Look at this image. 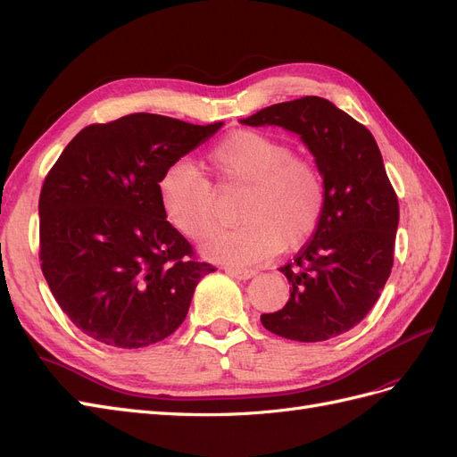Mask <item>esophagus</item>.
Masks as SVG:
<instances>
[{
    "instance_id": "esophagus-1",
    "label": "esophagus",
    "mask_w": 457,
    "mask_h": 457,
    "mask_svg": "<svg viewBox=\"0 0 457 457\" xmlns=\"http://www.w3.org/2000/svg\"><path fill=\"white\" fill-rule=\"evenodd\" d=\"M225 272L232 276V278H238V280H250L257 274V270L253 269H234V267H227Z\"/></svg>"
}]
</instances>
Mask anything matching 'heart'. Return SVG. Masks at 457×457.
I'll return each instance as SVG.
<instances>
[{
    "label": "heart",
    "instance_id": "b5f03b06",
    "mask_svg": "<svg viewBox=\"0 0 457 457\" xmlns=\"http://www.w3.org/2000/svg\"><path fill=\"white\" fill-rule=\"evenodd\" d=\"M207 165L227 185H245L240 207L244 225L219 232L204 253L219 262L245 267L305 244L320 223L326 185L320 170L294 154L287 143L267 133L242 129L217 143ZM170 223L187 238L202 242L217 227L215 195L210 181L188 163H175L158 183Z\"/></svg>",
    "mask_w": 457,
    "mask_h": 457
}]
</instances>
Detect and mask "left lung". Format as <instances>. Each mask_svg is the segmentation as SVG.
Returning a JSON list of instances; mask_svg holds the SVG:
<instances>
[{
	"label": "left lung",
	"mask_w": 457,
	"mask_h": 457,
	"mask_svg": "<svg viewBox=\"0 0 457 457\" xmlns=\"http://www.w3.org/2000/svg\"><path fill=\"white\" fill-rule=\"evenodd\" d=\"M299 135L326 185V207L312 238L280 267L286 305L261 314L272 334L316 343L345 334L370 312L393 269L398 198L373 135L322 96L278 103L240 120Z\"/></svg>",
	"instance_id": "1"
}]
</instances>
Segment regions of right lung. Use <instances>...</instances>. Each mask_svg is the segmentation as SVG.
Returning <instances> with one entry per match:
<instances>
[{
    "label": "right lung",
    "mask_w": 457,
    "mask_h": 457,
    "mask_svg": "<svg viewBox=\"0 0 457 457\" xmlns=\"http://www.w3.org/2000/svg\"><path fill=\"white\" fill-rule=\"evenodd\" d=\"M220 128L137 112L84 128L62 150L39 195V261L86 336L139 349L183 324L198 282L215 269L192 259L158 183Z\"/></svg>",
    "instance_id": "1"
}]
</instances>
